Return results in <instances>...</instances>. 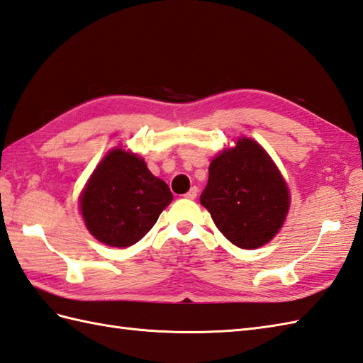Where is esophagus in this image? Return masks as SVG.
<instances>
[{
  "instance_id": "esophagus-1",
  "label": "esophagus",
  "mask_w": 363,
  "mask_h": 363,
  "mask_svg": "<svg viewBox=\"0 0 363 363\" xmlns=\"http://www.w3.org/2000/svg\"><path fill=\"white\" fill-rule=\"evenodd\" d=\"M196 196H198V189H196V187H191V189L184 195V198H187V199H195Z\"/></svg>"
}]
</instances>
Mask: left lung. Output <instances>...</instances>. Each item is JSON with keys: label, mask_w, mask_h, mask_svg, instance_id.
I'll use <instances>...</instances> for the list:
<instances>
[{"label": "left lung", "mask_w": 363, "mask_h": 363, "mask_svg": "<svg viewBox=\"0 0 363 363\" xmlns=\"http://www.w3.org/2000/svg\"><path fill=\"white\" fill-rule=\"evenodd\" d=\"M199 201L224 237L241 249H258L271 241L291 204L280 170L249 138L238 139L210 162Z\"/></svg>", "instance_id": "obj_1"}]
</instances>
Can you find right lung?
<instances>
[{
    "instance_id": "obj_1",
    "label": "right lung",
    "mask_w": 363,
    "mask_h": 363,
    "mask_svg": "<svg viewBox=\"0 0 363 363\" xmlns=\"http://www.w3.org/2000/svg\"><path fill=\"white\" fill-rule=\"evenodd\" d=\"M172 199L168 185L151 174L142 157L114 148L83 189L80 212L100 242L128 247L145 237Z\"/></svg>"
}]
</instances>
